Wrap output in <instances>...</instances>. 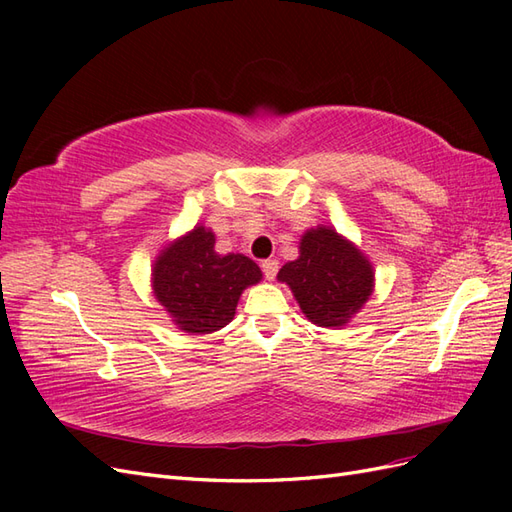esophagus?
Returning <instances> with one entry per match:
<instances>
[{"instance_id":"esophagus-1","label":"esophagus","mask_w":512,"mask_h":512,"mask_svg":"<svg viewBox=\"0 0 512 512\" xmlns=\"http://www.w3.org/2000/svg\"><path fill=\"white\" fill-rule=\"evenodd\" d=\"M262 273H265V277L267 280H275V275H277V269H280V262H277L275 258H269V260H265L262 262Z\"/></svg>"}]
</instances>
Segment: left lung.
I'll return each mask as SVG.
<instances>
[{
	"label": "left lung",
	"mask_w": 512,
	"mask_h": 512,
	"mask_svg": "<svg viewBox=\"0 0 512 512\" xmlns=\"http://www.w3.org/2000/svg\"><path fill=\"white\" fill-rule=\"evenodd\" d=\"M286 282L309 322L344 327L374 292V267L352 241L335 228H309L299 243V258L277 273Z\"/></svg>",
	"instance_id": "obj_1"
}]
</instances>
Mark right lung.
Here are the masks:
<instances>
[{"mask_svg":"<svg viewBox=\"0 0 512 512\" xmlns=\"http://www.w3.org/2000/svg\"><path fill=\"white\" fill-rule=\"evenodd\" d=\"M262 280V271L243 254L215 252L211 228L194 226L168 243L153 262V294L185 333L205 335L235 318L241 292Z\"/></svg>","mask_w":512,"mask_h":512,"instance_id":"right-lung-1","label":"right lung"}]
</instances>
